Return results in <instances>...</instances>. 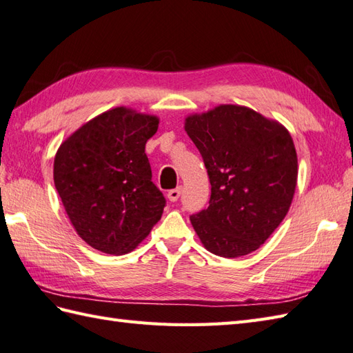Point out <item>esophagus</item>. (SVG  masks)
Masks as SVG:
<instances>
[{
  "label": "esophagus",
  "mask_w": 353,
  "mask_h": 353,
  "mask_svg": "<svg viewBox=\"0 0 353 353\" xmlns=\"http://www.w3.org/2000/svg\"><path fill=\"white\" fill-rule=\"evenodd\" d=\"M180 194H182V188L177 186L176 190H170L168 194H167V196H168L170 201L174 203V201H177V200L180 199Z\"/></svg>",
  "instance_id": "1"
}]
</instances>
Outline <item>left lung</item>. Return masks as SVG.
<instances>
[{"label": "left lung", "instance_id": "1", "mask_svg": "<svg viewBox=\"0 0 353 353\" xmlns=\"http://www.w3.org/2000/svg\"><path fill=\"white\" fill-rule=\"evenodd\" d=\"M201 153L212 194L191 215L212 254L234 259L256 251L288 215L298 158L288 129L245 106L219 105L185 123Z\"/></svg>", "mask_w": 353, "mask_h": 353}]
</instances>
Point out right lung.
I'll return each mask as SVG.
<instances>
[{"label": "right lung", "instance_id": "obj_1", "mask_svg": "<svg viewBox=\"0 0 353 353\" xmlns=\"http://www.w3.org/2000/svg\"><path fill=\"white\" fill-rule=\"evenodd\" d=\"M159 120L128 108L94 117L60 145L54 183L77 233L106 254L132 251L165 208L145 143Z\"/></svg>", "mask_w": 353, "mask_h": 353}]
</instances>
